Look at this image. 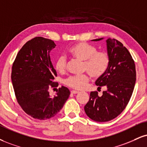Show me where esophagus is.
<instances>
[{
	"label": "esophagus",
	"mask_w": 147,
	"mask_h": 147,
	"mask_svg": "<svg viewBox=\"0 0 147 147\" xmlns=\"http://www.w3.org/2000/svg\"><path fill=\"white\" fill-rule=\"evenodd\" d=\"M79 93L78 91H76V90H72L71 91V94H77Z\"/></svg>",
	"instance_id": "obj_1"
}]
</instances>
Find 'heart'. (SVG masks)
<instances>
[{"mask_svg":"<svg viewBox=\"0 0 147 147\" xmlns=\"http://www.w3.org/2000/svg\"><path fill=\"white\" fill-rule=\"evenodd\" d=\"M68 53L73 57L84 61V68L92 77L98 78L105 74L109 65V57L105 51H97L94 46L79 42L68 49ZM56 70L63 72L66 69V59L63 56H59L55 64ZM89 81V77L86 74L69 77L65 81V84L69 87L77 90L84 88Z\"/></svg>","mask_w":147,"mask_h":147,"instance_id":"obj_1","label":"heart"}]
</instances>
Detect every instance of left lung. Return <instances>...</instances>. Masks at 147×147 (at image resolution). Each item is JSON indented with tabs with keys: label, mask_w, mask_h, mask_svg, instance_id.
I'll list each match as a JSON object with an SVG mask.
<instances>
[{
	"label": "left lung",
	"mask_w": 147,
	"mask_h": 147,
	"mask_svg": "<svg viewBox=\"0 0 147 147\" xmlns=\"http://www.w3.org/2000/svg\"><path fill=\"white\" fill-rule=\"evenodd\" d=\"M106 45L109 65L105 74L96 81V85L100 88L105 86L107 90L102 92L101 96L97 92H91L84 107L88 117L96 122L109 121L121 114L131 97L136 80L135 63L129 51L115 39H107Z\"/></svg>",
	"instance_id": "left-lung-1"
}]
</instances>
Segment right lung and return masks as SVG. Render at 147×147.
I'll use <instances>...</instances> for the list:
<instances>
[{
  "mask_svg": "<svg viewBox=\"0 0 147 147\" xmlns=\"http://www.w3.org/2000/svg\"><path fill=\"white\" fill-rule=\"evenodd\" d=\"M55 47L49 39L33 38L19 51L12 66L11 81L18 102L35 119L53 117L70 96V90L64 86L57 89L54 96L49 94L51 88L58 86L54 82L57 72L50 57L51 51Z\"/></svg>",
  "mask_w": 147,
  "mask_h": 147,
  "instance_id": "obj_1",
  "label": "right lung"
}]
</instances>
